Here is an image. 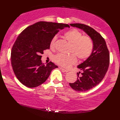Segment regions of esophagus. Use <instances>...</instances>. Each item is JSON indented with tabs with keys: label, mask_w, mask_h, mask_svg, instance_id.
<instances>
[{
	"label": "esophagus",
	"mask_w": 120,
	"mask_h": 120,
	"mask_svg": "<svg viewBox=\"0 0 120 120\" xmlns=\"http://www.w3.org/2000/svg\"><path fill=\"white\" fill-rule=\"evenodd\" d=\"M59 68H60V70H61L62 71H63L64 72H68V70H65V69H64V68H60V67H59Z\"/></svg>",
	"instance_id": "obj_1"
}]
</instances>
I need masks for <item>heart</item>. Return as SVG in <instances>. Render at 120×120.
Returning a JSON list of instances; mask_svg holds the SVG:
<instances>
[{"label":"heart","instance_id":"obj_1","mask_svg":"<svg viewBox=\"0 0 120 120\" xmlns=\"http://www.w3.org/2000/svg\"><path fill=\"white\" fill-rule=\"evenodd\" d=\"M64 38L71 44L72 48L69 55L57 54L53 60L57 64L68 68L76 62L77 57L79 60H83L91 56L93 50L94 44L91 38L89 36L83 35L80 31L73 28L67 31L64 34ZM56 37H54L50 41L49 46L53 49L55 46Z\"/></svg>","mask_w":120,"mask_h":120}]
</instances>
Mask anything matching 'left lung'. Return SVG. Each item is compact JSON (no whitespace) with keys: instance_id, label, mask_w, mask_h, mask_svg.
<instances>
[{"instance_id":"left-lung-1","label":"left lung","mask_w":120,"mask_h":120,"mask_svg":"<svg viewBox=\"0 0 120 120\" xmlns=\"http://www.w3.org/2000/svg\"><path fill=\"white\" fill-rule=\"evenodd\" d=\"M70 25L82 29L91 38L94 44L91 56L77 66L82 73H77V80L74 83H70L73 90L84 92L96 86L103 79L110 64V54L104 39L93 28L82 24Z\"/></svg>"}]
</instances>
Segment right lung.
Wrapping results in <instances>:
<instances>
[{"label":"right lung","instance_id":"add662e5","mask_svg":"<svg viewBox=\"0 0 120 120\" xmlns=\"http://www.w3.org/2000/svg\"><path fill=\"white\" fill-rule=\"evenodd\" d=\"M70 28L68 24L39 22L25 28L12 46L11 62L12 69L21 83L29 88L45 82L50 72L58 66L50 62H41V54L49 49L50 41L60 29Z\"/></svg>","mask_w":120,"mask_h":120}]
</instances>
